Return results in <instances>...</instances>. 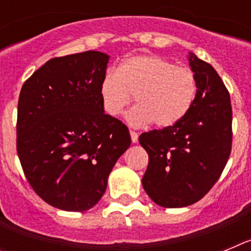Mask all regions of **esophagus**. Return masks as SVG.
I'll return each mask as SVG.
<instances>
[{
  "label": "esophagus",
  "instance_id": "1",
  "mask_svg": "<svg viewBox=\"0 0 251 251\" xmlns=\"http://www.w3.org/2000/svg\"><path fill=\"white\" fill-rule=\"evenodd\" d=\"M130 138H132L133 143H137L138 142V133L134 132V130H130Z\"/></svg>",
  "mask_w": 251,
  "mask_h": 251
}]
</instances>
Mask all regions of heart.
Masks as SVG:
<instances>
[{
    "mask_svg": "<svg viewBox=\"0 0 251 251\" xmlns=\"http://www.w3.org/2000/svg\"><path fill=\"white\" fill-rule=\"evenodd\" d=\"M197 90V77L191 69L156 55L128 57L117 72L108 70L99 86L101 105L109 117H118L136 95L138 105L126 115L136 128L152 123L158 128L175 127L192 109Z\"/></svg>",
    "mask_w": 251,
    "mask_h": 251,
    "instance_id": "1",
    "label": "heart"
}]
</instances>
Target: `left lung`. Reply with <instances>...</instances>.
<instances>
[{"label":"left lung","instance_id":"obj_1","mask_svg":"<svg viewBox=\"0 0 251 251\" xmlns=\"http://www.w3.org/2000/svg\"><path fill=\"white\" fill-rule=\"evenodd\" d=\"M188 61L199 84L192 109L175 127L139 136L150 159L142 185L153 202L167 208L201 200L223 174L231 152L229 92L210 64L192 52Z\"/></svg>","mask_w":251,"mask_h":251}]
</instances>
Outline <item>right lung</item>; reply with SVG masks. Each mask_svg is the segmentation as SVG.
<instances>
[{
    "mask_svg": "<svg viewBox=\"0 0 251 251\" xmlns=\"http://www.w3.org/2000/svg\"><path fill=\"white\" fill-rule=\"evenodd\" d=\"M108 61L109 55L93 50L55 57L20 93L22 170L34 191L64 211L97 205L115 162L130 146L127 126L101 105L99 86Z\"/></svg>",
    "mask_w": 251,
    "mask_h": 251,
    "instance_id": "obj_1",
    "label": "right lung"
}]
</instances>
